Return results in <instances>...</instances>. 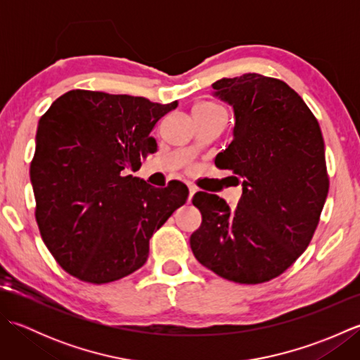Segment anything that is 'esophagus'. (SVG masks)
I'll return each instance as SVG.
<instances>
[{"mask_svg":"<svg viewBox=\"0 0 360 360\" xmlns=\"http://www.w3.org/2000/svg\"><path fill=\"white\" fill-rule=\"evenodd\" d=\"M196 192H198V188L195 186H192V184H188V201H192V198H193V195Z\"/></svg>","mask_w":360,"mask_h":360,"instance_id":"obj_1","label":"esophagus"}]
</instances>
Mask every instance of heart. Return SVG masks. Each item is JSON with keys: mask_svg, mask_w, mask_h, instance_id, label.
<instances>
[{"mask_svg": "<svg viewBox=\"0 0 360 360\" xmlns=\"http://www.w3.org/2000/svg\"><path fill=\"white\" fill-rule=\"evenodd\" d=\"M193 110H221L217 103H212V102H201L198 103Z\"/></svg>", "mask_w": 360, "mask_h": 360, "instance_id": "b5f03b06", "label": "heart"}]
</instances>
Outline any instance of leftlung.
Wrapping results in <instances>:
<instances>
[{"instance_id":"8db88e82","label":"left lung","mask_w":360,"mask_h":360,"mask_svg":"<svg viewBox=\"0 0 360 360\" xmlns=\"http://www.w3.org/2000/svg\"><path fill=\"white\" fill-rule=\"evenodd\" d=\"M212 86L235 112L233 141L215 165L239 176L243 195L231 210L218 195L198 192L202 223L190 248L219 277L258 285L285 272L316 232L330 188L323 137L285 82L249 72Z\"/></svg>"}]
</instances>
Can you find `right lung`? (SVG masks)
Listing matches in <instances>:
<instances>
[{
	"label": "right lung",
	"mask_w": 360,
	"mask_h": 360,
	"mask_svg": "<svg viewBox=\"0 0 360 360\" xmlns=\"http://www.w3.org/2000/svg\"><path fill=\"white\" fill-rule=\"evenodd\" d=\"M176 106L72 89L38 122L35 218L46 248L72 277L103 285L133 274L147 262L153 233L186 204L182 182L156 188L127 174L156 150L153 128Z\"/></svg>",
	"instance_id": "right-lung-1"
}]
</instances>
